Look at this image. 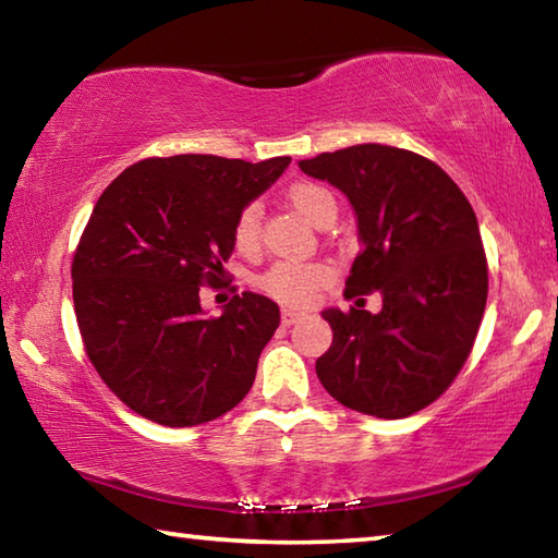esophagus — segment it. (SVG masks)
Returning <instances> with one entry per match:
<instances>
[{"label": "esophagus", "mask_w": 558, "mask_h": 558, "mask_svg": "<svg viewBox=\"0 0 558 558\" xmlns=\"http://www.w3.org/2000/svg\"><path fill=\"white\" fill-rule=\"evenodd\" d=\"M305 317V313H300V310H292V307H286L282 310V325H295V323H300V319Z\"/></svg>", "instance_id": "esophagus-1"}]
</instances>
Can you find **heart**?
Returning a JSON list of instances; mask_svg holds the SVG:
<instances>
[{
    "label": "heart",
    "instance_id": "obj_1",
    "mask_svg": "<svg viewBox=\"0 0 558 558\" xmlns=\"http://www.w3.org/2000/svg\"><path fill=\"white\" fill-rule=\"evenodd\" d=\"M288 199L313 226L323 223L329 214H337V202L332 192L319 184H310V182L295 184L288 192ZM260 221H263L260 204L245 206L233 226L235 248L243 253H253L258 248ZM325 280H327V270L323 266H302V263L282 260V263H276V266L260 278V288L276 300L288 302V305H302V302H307L310 295H313V290L323 286Z\"/></svg>",
    "mask_w": 558,
    "mask_h": 558
}]
</instances>
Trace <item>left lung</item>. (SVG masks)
<instances>
[{
	"mask_svg": "<svg viewBox=\"0 0 558 558\" xmlns=\"http://www.w3.org/2000/svg\"><path fill=\"white\" fill-rule=\"evenodd\" d=\"M342 192L359 253L347 298L379 292L381 310L329 307L332 347L315 369L329 396L376 418H405L448 389L475 342L487 302L477 216L430 159L391 145H354L300 159Z\"/></svg>",
	"mask_w": 558,
	"mask_h": 558,
	"instance_id": "1",
	"label": "left lung"
}]
</instances>
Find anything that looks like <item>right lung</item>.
Instances as JSON below:
<instances>
[{
  "instance_id": "obj_1",
  "label": "right lung",
  "mask_w": 558,
  "mask_h": 558,
  "mask_svg": "<svg viewBox=\"0 0 558 558\" xmlns=\"http://www.w3.org/2000/svg\"><path fill=\"white\" fill-rule=\"evenodd\" d=\"M288 165L149 157L100 194L73 256L75 319L100 379L143 418L199 426L251 391L280 310L243 292L206 317L199 286L223 276L235 219Z\"/></svg>"
}]
</instances>
